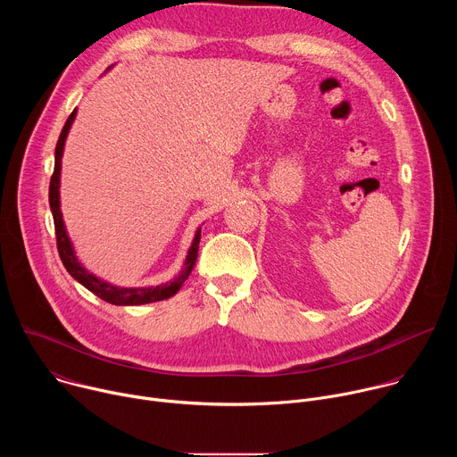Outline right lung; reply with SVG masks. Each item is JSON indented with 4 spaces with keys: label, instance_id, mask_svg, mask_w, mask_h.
Segmentation results:
<instances>
[{
    "label": "right lung",
    "instance_id": "right-lung-1",
    "mask_svg": "<svg viewBox=\"0 0 457 457\" xmlns=\"http://www.w3.org/2000/svg\"><path fill=\"white\" fill-rule=\"evenodd\" d=\"M78 110H74L71 113V117L64 122L61 136L57 139L55 145V162H54V173L50 179V189H48V203H50V210H52V217H54V226H55V238H57V251L59 256L62 260V266L67 268V271L81 284L85 286L88 291H92L96 296H99L101 300L113 303V305H143V303H152V302H159V300H166L170 296H173L182 284L186 282V278L189 277L195 262H197L199 256V242H201V228L195 233V238L187 249L184 266L180 270V273L166 284L155 286V287H119L113 286L110 282H104L101 278H97L94 273H90L76 256L74 245L69 238L67 228H64L62 222V213H61V201H59V179H61V157H62V150H64V141H67V136L71 132V126L76 119Z\"/></svg>",
    "mask_w": 457,
    "mask_h": 457
}]
</instances>
